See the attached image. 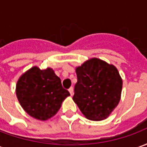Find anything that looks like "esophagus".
Returning a JSON list of instances; mask_svg holds the SVG:
<instances>
[{
	"mask_svg": "<svg viewBox=\"0 0 147 147\" xmlns=\"http://www.w3.org/2000/svg\"><path fill=\"white\" fill-rule=\"evenodd\" d=\"M68 90H69V92H70V94L71 96L73 95V87H72V86H71L70 88H69V89H68Z\"/></svg>",
	"mask_w": 147,
	"mask_h": 147,
	"instance_id": "esophagus-1",
	"label": "esophagus"
}]
</instances>
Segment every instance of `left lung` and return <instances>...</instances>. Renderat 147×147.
Wrapping results in <instances>:
<instances>
[{"mask_svg":"<svg viewBox=\"0 0 147 147\" xmlns=\"http://www.w3.org/2000/svg\"><path fill=\"white\" fill-rule=\"evenodd\" d=\"M77 83L72 99L85 117L102 120L109 117L120 100L122 80L117 67L92 58L76 69Z\"/></svg>","mask_w":147,"mask_h":147,"instance_id":"8db88e82","label":"left lung"}]
</instances>
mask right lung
<instances>
[{
  "label": "right lung",
  "mask_w": 147,
  "mask_h": 147,
  "mask_svg": "<svg viewBox=\"0 0 147 147\" xmlns=\"http://www.w3.org/2000/svg\"><path fill=\"white\" fill-rule=\"evenodd\" d=\"M68 90L63 88L61 79L51 68L40 70L33 67L22 75L16 84L20 104L30 117L45 120L60 109Z\"/></svg>",
  "instance_id": "1"
}]
</instances>
